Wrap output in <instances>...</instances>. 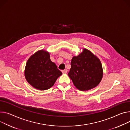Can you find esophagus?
Returning <instances> with one entry per match:
<instances>
[{"mask_svg": "<svg viewBox=\"0 0 130 130\" xmlns=\"http://www.w3.org/2000/svg\"><path fill=\"white\" fill-rule=\"evenodd\" d=\"M67 69H64V70H62V72L63 73H64V74H66L67 73Z\"/></svg>", "mask_w": 130, "mask_h": 130, "instance_id": "esophagus-1", "label": "esophagus"}]
</instances>
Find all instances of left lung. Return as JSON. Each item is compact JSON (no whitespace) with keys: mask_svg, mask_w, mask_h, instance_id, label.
Listing matches in <instances>:
<instances>
[{"mask_svg":"<svg viewBox=\"0 0 130 130\" xmlns=\"http://www.w3.org/2000/svg\"><path fill=\"white\" fill-rule=\"evenodd\" d=\"M68 75L77 89L88 91L95 88L101 81L103 76L102 65L95 55L84 48L82 52L72 58Z\"/></svg>","mask_w":130,"mask_h":130,"instance_id":"obj_1","label":"left lung"}]
</instances>
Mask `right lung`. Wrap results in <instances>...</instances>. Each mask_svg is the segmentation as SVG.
I'll return each mask as SVG.
<instances>
[{"label":"right lung","instance_id":"right-lung-1","mask_svg":"<svg viewBox=\"0 0 130 130\" xmlns=\"http://www.w3.org/2000/svg\"><path fill=\"white\" fill-rule=\"evenodd\" d=\"M50 53L40 50L30 56L25 68V77L28 83L39 90L51 88L62 73L50 60Z\"/></svg>","mask_w":130,"mask_h":130}]
</instances>
